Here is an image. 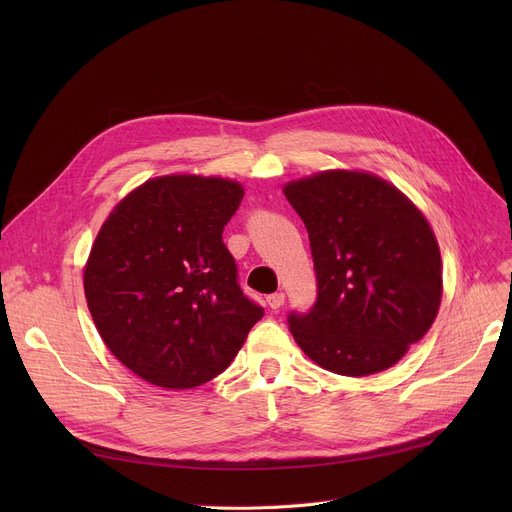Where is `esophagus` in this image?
I'll return each instance as SVG.
<instances>
[{
	"label": "esophagus",
	"instance_id": "esophagus-1",
	"mask_svg": "<svg viewBox=\"0 0 512 512\" xmlns=\"http://www.w3.org/2000/svg\"><path fill=\"white\" fill-rule=\"evenodd\" d=\"M284 301H286V297L282 292H276V294H270V297H267V305H270L272 309H280L284 305Z\"/></svg>",
	"mask_w": 512,
	"mask_h": 512
}]
</instances>
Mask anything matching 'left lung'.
<instances>
[{
  "instance_id": "left-lung-1",
  "label": "left lung",
  "mask_w": 512,
  "mask_h": 512,
  "mask_svg": "<svg viewBox=\"0 0 512 512\" xmlns=\"http://www.w3.org/2000/svg\"><path fill=\"white\" fill-rule=\"evenodd\" d=\"M309 232L317 301L290 334L319 367L365 378L396 365L432 328L442 257L423 211L363 170H324L282 186Z\"/></svg>"
}]
</instances>
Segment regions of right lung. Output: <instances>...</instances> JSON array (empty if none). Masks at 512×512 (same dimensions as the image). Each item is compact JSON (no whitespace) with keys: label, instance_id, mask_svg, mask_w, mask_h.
I'll return each mask as SVG.
<instances>
[{"label":"right lung","instance_id":"1","mask_svg":"<svg viewBox=\"0 0 512 512\" xmlns=\"http://www.w3.org/2000/svg\"><path fill=\"white\" fill-rule=\"evenodd\" d=\"M242 197L232 178L155 176L99 228L83 270L87 305L105 346L141 380L164 390L213 380L263 317L222 242Z\"/></svg>","mask_w":512,"mask_h":512}]
</instances>
